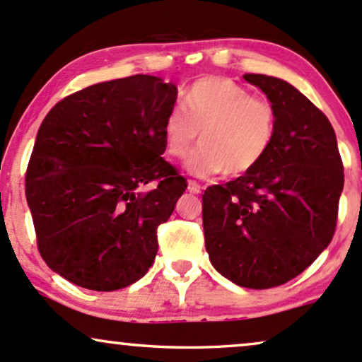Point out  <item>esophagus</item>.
Masks as SVG:
<instances>
[{
    "label": "esophagus",
    "instance_id": "1",
    "mask_svg": "<svg viewBox=\"0 0 362 362\" xmlns=\"http://www.w3.org/2000/svg\"><path fill=\"white\" fill-rule=\"evenodd\" d=\"M188 191L193 194H198L202 193V186H199L197 181H188Z\"/></svg>",
    "mask_w": 362,
    "mask_h": 362
}]
</instances>
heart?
Wrapping results in <instances>:
<instances>
[{"label": "heart", "instance_id": "b5f03b06", "mask_svg": "<svg viewBox=\"0 0 362 362\" xmlns=\"http://www.w3.org/2000/svg\"><path fill=\"white\" fill-rule=\"evenodd\" d=\"M185 107L174 106L163 125L164 151L185 159L197 144L186 169L199 177L223 173L242 176L269 154L278 130L273 103L252 96L247 88L222 76L198 79L185 95Z\"/></svg>", "mask_w": 362, "mask_h": 362}]
</instances>
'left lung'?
<instances>
[{
    "instance_id": "obj_1",
    "label": "left lung",
    "mask_w": 362,
    "mask_h": 362,
    "mask_svg": "<svg viewBox=\"0 0 362 362\" xmlns=\"http://www.w3.org/2000/svg\"><path fill=\"white\" fill-rule=\"evenodd\" d=\"M244 79L273 103L276 139L256 169L205 191L203 230L220 274L266 290L303 273L330 244L344 168L329 118L307 96L273 76Z\"/></svg>"
}]
</instances>
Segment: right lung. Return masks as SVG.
Instances as JSON below:
<instances>
[{"label":"right lung","mask_w":362,"mask_h":362,"mask_svg":"<svg viewBox=\"0 0 362 362\" xmlns=\"http://www.w3.org/2000/svg\"><path fill=\"white\" fill-rule=\"evenodd\" d=\"M176 98L173 83L137 74L81 89L47 113L25 194L38 250L54 273L93 291L146 276L157 227L186 189L163 159L164 118Z\"/></svg>","instance_id":"1"}]
</instances>
